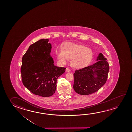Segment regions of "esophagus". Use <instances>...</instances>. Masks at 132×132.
<instances>
[{
  "label": "esophagus",
  "mask_w": 132,
  "mask_h": 132,
  "mask_svg": "<svg viewBox=\"0 0 132 132\" xmlns=\"http://www.w3.org/2000/svg\"><path fill=\"white\" fill-rule=\"evenodd\" d=\"M70 71V69H69V68H66V72H69Z\"/></svg>",
  "instance_id": "esophagus-1"
}]
</instances>
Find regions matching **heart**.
<instances>
[{"instance_id":"b5f03b06","label":"heart","mask_w":132,"mask_h":132,"mask_svg":"<svg viewBox=\"0 0 132 132\" xmlns=\"http://www.w3.org/2000/svg\"><path fill=\"white\" fill-rule=\"evenodd\" d=\"M59 62L62 64L67 63L71 59V63L73 68L80 69L87 66L93 56L91 48L84 45L68 42L63 45L61 49L56 51Z\"/></svg>"}]
</instances>
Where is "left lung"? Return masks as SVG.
<instances>
[{"label": "left lung", "mask_w": 132, "mask_h": 132, "mask_svg": "<svg viewBox=\"0 0 132 132\" xmlns=\"http://www.w3.org/2000/svg\"><path fill=\"white\" fill-rule=\"evenodd\" d=\"M96 61L93 65L76 70L73 73V88L76 93L82 95L94 93L106 83L110 69L107 59L100 53Z\"/></svg>", "instance_id": "8db88e82"}]
</instances>
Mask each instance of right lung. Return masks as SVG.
<instances>
[{"mask_svg": "<svg viewBox=\"0 0 132 132\" xmlns=\"http://www.w3.org/2000/svg\"><path fill=\"white\" fill-rule=\"evenodd\" d=\"M49 41L41 39L30 45L22 57L21 68L24 86L33 94L43 97L54 94L57 79L66 69L54 65Z\"/></svg>", "mask_w": 132, "mask_h": 132, "instance_id": "obj_1", "label": "right lung"}]
</instances>
